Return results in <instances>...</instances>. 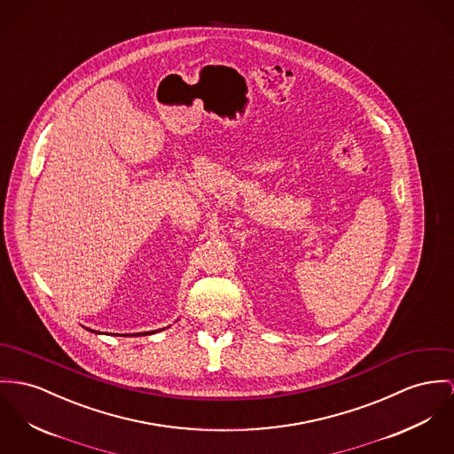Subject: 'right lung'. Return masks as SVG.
Returning <instances> with one entry per match:
<instances>
[{
  "instance_id": "1",
  "label": "right lung",
  "mask_w": 454,
  "mask_h": 454,
  "mask_svg": "<svg viewBox=\"0 0 454 454\" xmlns=\"http://www.w3.org/2000/svg\"><path fill=\"white\" fill-rule=\"evenodd\" d=\"M90 332H93V330H90ZM97 333V332H95ZM148 333H155V332H148Z\"/></svg>"
}]
</instances>
